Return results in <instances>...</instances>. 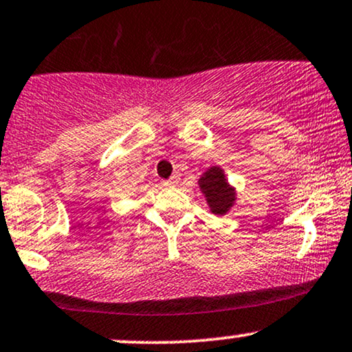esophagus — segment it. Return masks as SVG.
Masks as SVG:
<instances>
[{
    "instance_id": "obj_1",
    "label": "esophagus",
    "mask_w": 352,
    "mask_h": 352,
    "mask_svg": "<svg viewBox=\"0 0 352 352\" xmlns=\"http://www.w3.org/2000/svg\"><path fill=\"white\" fill-rule=\"evenodd\" d=\"M180 182V173L179 172H175L173 173V175L170 177V179L167 180V185H177Z\"/></svg>"
}]
</instances>
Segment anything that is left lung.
<instances>
[{
    "label": "left lung",
    "instance_id": "8db88e82",
    "mask_svg": "<svg viewBox=\"0 0 352 352\" xmlns=\"http://www.w3.org/2000/svg\"><path fill=\"white\" fill-rule=\"evenodd\" d=\"M198 185L199 190L203 191L204 198H206L209 211H211L212 214L224 216L235 204L237 193H235L234 186L229 185L228 179H226V173L221 167H209L208 170L199 177Z\"/></svg>",
    "mask_w": 352,
    "mask_h": 352
}]
</instances>
